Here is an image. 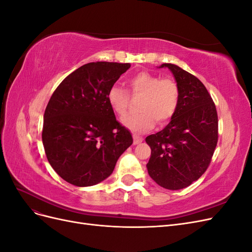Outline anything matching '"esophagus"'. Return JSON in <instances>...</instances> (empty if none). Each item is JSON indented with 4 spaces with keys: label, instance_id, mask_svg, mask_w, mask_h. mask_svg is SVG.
I'll list each match as a JSON object with an SVG mask.
<instances>
[{
    "label": "esophagus",
    "instance_id": "34e87169",
    "mask_svg": "<svg viewBox=\"0 0 252 252\" xmlns=\"http://www.w3.org/2000/svg\"><path fill=\"white\" fill-rule=\"evenodd\" d=\"M132 136H133V144H134V145H136V144H139V143H141V142L143 141V138H142V136H140V135H136V134H133Z\"/></svg>",
    "mask_w": 252,
    "mask_h": 252
}]
</instances>
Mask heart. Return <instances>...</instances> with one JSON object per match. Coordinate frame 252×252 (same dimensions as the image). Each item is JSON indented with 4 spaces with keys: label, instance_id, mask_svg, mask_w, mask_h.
I'll use <instances>...</instances> for the list:
<instances>
[{
    "label": "heart",
    "instance_id": "heart-1",
    "mask_svg": "<svg viewBox=\"0 0 252 252\" xmlns=\"http://www.w3.org/2000/svg\"><path fill=\"white\" fill-rule=\"evenodd\" d=\"M129 87L133 94H141L139 113L127 114L122 124L134 132H144L155 126L164 125L177 112L181 91L178 83L170 78L162 79L159 75L141 71L129 79ZM107 102L110 108L119 116L126 112L129 95L119 86H111L107 91Z\"/></svg>",
    "mask_w": 252,
    "mask_h": 252
}]
</instances>
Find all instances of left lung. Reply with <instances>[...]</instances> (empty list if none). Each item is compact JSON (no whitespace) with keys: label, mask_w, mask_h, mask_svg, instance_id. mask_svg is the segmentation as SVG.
<instances>
[{"label":"left lung","mask_w":252,"mask_h":252,"mask_svg":"<svg viewBox=\"0 0 252 252\" xmlns=\"http://www.w3.org/2000/svg\"><path fill=\"white\" fill-rule=\"evenodd\" d=\"M172 72L181 91L179 108L163 130L146 138L151 148L150 178L170 190L183 189L208 168L218 143V113L204 84L174 64Z\"/></svg>","instance_id":"1"}]
</instances>
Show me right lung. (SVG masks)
I'll use <instances>...</instances> for the list:
<instances>
[{
    "instance_id": "obj_1",
    "label": "right lung",
    "mask_w": 252,
    "mask_h": 252,
    "mask_svg": "<svg viewBox=\"0 0 252 252\" xmlns=\"http://www.w3.org/2000/svg\"><path fill=\"white\" fill-rule=\"evenodd\" d=\"M129 68V63L85 64L66 77L50 97L42 131L45 154L53 170L74 186L107 179L133 142L106 97Z\"/></svg>"
}]
</instances>
